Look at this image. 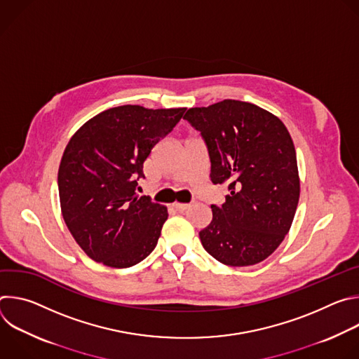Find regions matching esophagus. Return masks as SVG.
Here are the masks:
<instances>
[{
	"label": "esophagus",
	"instance_id": "obj_1",
	"mask_svg": "<svg viewBox=\"0 0 359 359\" xmlns=\"http://www.w3.org/2000/svg\"><path fill=\"white\" fill-rule=\"evenodd\" d=\"M173 208H175L177 212L183 213V212H186V210L190 208V204H186V203H175Z\"/></svg>",
	"mask_w": 359,
	"mask_h": 359
}]
</instances>
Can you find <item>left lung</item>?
<instances>
[{"mask_svg":"<svg viewBox=\"0 0 359 359\" xmlns=\"http://www.w3.org/2000/svg\"><path fill=\"white\" fill-rule=\"evenodd\" d=\"M184 119L208 146L212 183L229 186L226 201L212 204V223L198 233L204 250L231 267L266 260L288 233L299 198L287 128L266 109L234 99L191 108Z\"/></svg>","mask_w":359,"mask_h":359,"instance_id":"left-lung-1","label":"left lung"}]
</instances>
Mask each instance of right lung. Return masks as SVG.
I'll return each mask as SVG.
<instances>
[{"instance_id":"right-lung-1","label":"right lung","mask_w":359,"mask_h":359,"mask_svg":"<svg viewBox=\"0 0 359 359\" xmlns=\"http://www.w3.org/2000/svg\"><path fill=\"white\" fill-rule=\"evenodd\" d=\"M186 108H111L69 140L58 170L62 217L89 259L132 267L155 250L168 209L137 196L143 162L183 118Z\"/></svg>"}]
</instances>
